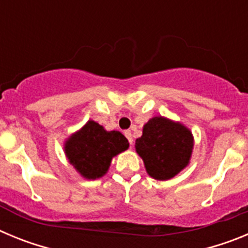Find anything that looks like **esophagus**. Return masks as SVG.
<instances>
[{"label":"esophagus","mask_w":248,"mask_h":248,"mask_svg":"<svg viewBox=\"0 0 248 248\" xmlns=\"http://www.w3.org/2000/svg\"><path fill=\"white\" fill-rule=\"evenodd\" d=\"M124 135H125L126 139L129 140V143L133 144V135H131V131L130 130H125V131H124Z\"/></svg>","instance_id":"esophagus-1"}]
</instances>
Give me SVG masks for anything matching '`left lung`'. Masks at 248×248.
<instances>
[{"instance_id":"1","label":"left lung","mask_w":248,"mask_h":248,"mask_svg":"<svg viewBox=\"0 0 248 248\" xmlns=\"http://www.w3.org/2000/svg\"><path fill=\"white\" fill-rule=\"evenodd\" d=\"M194 146L191 131L163 117H155L144 125L143 135L135 141L146 171L156 180H169L189 164Z\"/></svg>"}]
</instances>
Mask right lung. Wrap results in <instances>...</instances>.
<instances>
[{"label": "right lung", "instance_id": "right-lung-1", "mask_svg": "<svg viewBox=\"0 0 248 248\" xmlns=\"http://www.w3.org/2000/svg\"><path fill=\"white\" fill-rule=\"evenodd\" d=\"M129 148L128 139L120 131H107L98 123L89 120L65 143L69 163L89 180L103 176L111 159Z\"/></svg>", "mask_w": 248, "mask_h": 248}]
</instances>
